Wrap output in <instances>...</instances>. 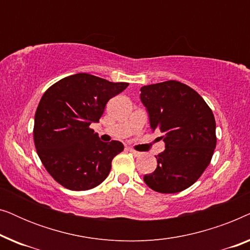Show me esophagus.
<instances>
[{"instance_id":"esophagus-1","label":"esophagus","mask_w":250,"mask_h":250,"mask_svg":"<svg viewBox=\"0 0 250 250\" xmlns=\"http://www.w3.org/2000/svg\"><path fill=\"white\" fill-rule=\"evenodd\" d=\"M126 150H127L128 152H131L133 156H135V157H139L140 155H141V152H139V151H136V150H134V149H132V148H126Z\"/></svg>"}]
</instances>
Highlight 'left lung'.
<instances>
[{
    "mask_svg": "<svg viewBox=\"0 0 250 250\" xmlns=\"http://www.w3.org/2000/svg\"><path fill=\"white\" fill-rule=\"evenodd\" d=\"M152 129L162 133L165 150L157 168L145 175L146 186L160 193L188 189L209 165L216 146V123L206 101L193 88L177 81L141 87Z\"/></svg>",
    "mask_w": 250,
    "mask_h": 250,
    "instance_id": "obj_1",
    "label": "left lung"
}]
</instances>
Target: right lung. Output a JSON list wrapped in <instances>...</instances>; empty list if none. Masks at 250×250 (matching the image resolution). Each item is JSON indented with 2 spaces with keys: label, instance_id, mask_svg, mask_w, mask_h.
<instances>
[{
  "label": "right lung",
  "instance_id": "right-lung-1",
  "mask_svg": "<svg viewBox=\"0 0 250 250\" xmlns=\"http://www.w3.org/2000/svg\"><path fill=\"white\" fill-rule=\"evenodd\" d=\"M127 86L80 73L58 81L43 94L35 114L34 143L47 173L63 188L90 190L107 179L112 159L124 146L100 141L90 125Z\"/></svg>",
  "mask_w": 250,
  "mask_h": 250
}]
</instances>
